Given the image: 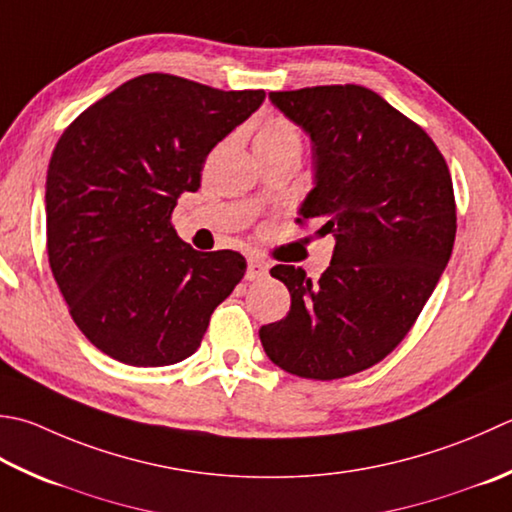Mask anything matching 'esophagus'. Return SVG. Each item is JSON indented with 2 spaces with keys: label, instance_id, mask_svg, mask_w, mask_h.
<instances>
[{
  "label": "esophagus",
  "instance_id": "34e87169",
  "mask_svg": "<svg viewBox=\"0 0 512 512\" xmlns=\"http://www.w3.org/2000/svg\"><path fill=\"white\" fill-rule=\"evenodd\" d=\"M268 275V266L262 262L259 257H250L248 259V270H246V279L248 282H255V279H262Z\"/></svg>",
  "mask_w": 512,
  "mask_h": 512
}]
</instances>
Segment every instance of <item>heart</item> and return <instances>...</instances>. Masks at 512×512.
<instances>
[{
  "label": "heart",
  "instance_id": "heart-1",
  "mask_svg": "<svg viewBox=\"0 0 512 512\" xmlns=\"http://www.w3.org/2000/svg\"><path fill=\"white\" fill-rule=\"evenodd\" d=\"M302 148L299 128L286 117H270L255 135V153H282Z\"/></svg>",
  "mask_w": 512,
  "mask_h": 512
}]
</instances>
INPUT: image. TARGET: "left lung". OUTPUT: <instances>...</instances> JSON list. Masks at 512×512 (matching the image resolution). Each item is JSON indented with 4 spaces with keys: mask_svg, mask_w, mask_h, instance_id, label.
Segmentation results:
<instances>
[{
    "mask_svg": "<svg viewBox=\"0 0 512 512\" xmlns=\"http://www.w3.org/2000/svg\"><path fill=\"white\" fill-rule=\"evenodd\" d=\"M313 142L315 188L297 222L335 250L319 282L277 264L290 310L259 328L270 362L306 379H339L393 353L453 253L457 208L444 155L422 126L357 84L270 93Z\"/></svg>",
    "mask_w": 512,
    "mask_h": 512,
    "instance_id": "obj_1",
    "label": "left lung"
}]
</instances>
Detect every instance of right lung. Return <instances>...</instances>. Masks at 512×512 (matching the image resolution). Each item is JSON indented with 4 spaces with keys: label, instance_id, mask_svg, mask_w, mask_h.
<instances>
[{
    "label": "right lung",
    "instance_id": "add662e5",
    "mask_svg": "<svg viewBox=\"0 0 512 512\" xmlns=\"http://www.w3.org/2000/svg\"><path fill=\"white\" fill-rule=\"evenodd\" d=\"M264 97L148 73L88 106L59 137L46 175L48 264L73 322L108 357L182 362L242 282V255L199 253L170 215L202 184L210 150Z\"/></svg>",
    "mask_w": 512,
    "mask_h": 512
}]
</instances>
